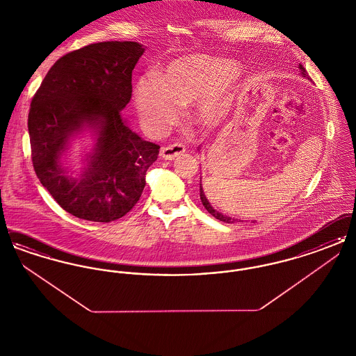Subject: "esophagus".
<instances>
[{
  "label": "esophagus",
  "mask_w": 356,
  "mask_h": 356,
  "mask_svg": "<svg viewBox=\"0 0 356 356\" xmlns=\"http://www.w3.org/2000/svg\"><path fill=\"white\" fill-rule=\"evenodd\" d=\"M184 152H186V147L183 144L176 143V144H172L168 147H163L160 149V156L165 160H175L176 157L181 156Z\"/></svg>",
  "instance_id": "obj_1"
}]
</instances>
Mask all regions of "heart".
<instances>
[{
	"label": "heart",
	"instance_id": "b5f03b06",
	"mask_svg": "<svg viewBox=\"0 0 356 356\" xmlns=\"http://www.w3.org/2000/svg\"><path fill=\"white\" fill-rule=\"evenodd\" d=\"M238 73V63L231 58L208 54L176 58L136 81V112L145 128L157 132L176 119L177 106L197 104L196 121L213 125L229 102V84Z\"/></svg>",
	"mask_w": 356,
	"mask_h": 356
}]
</instances>
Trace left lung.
I'll return each mask as SVG.
<instances>
[{"mask_svg":"<svg viewBox=\"0 0 356 356\" xmlns=\"http://www.w3.org/2000/svg\"><path fill=\"white\" fill-rule=\"evenodd\" d=\"M298 68L300 69V74H302L303 77L308 79V74H307L305 69L303 68V65L299 64ZM197 151H199V152L202 151V145H199ZM200 199H202V203H203L204 207H205V209H207L213 218H216L218 220L224 221V222H228V224H234V222H237V221H241V222H243V220H240V219H235V218H231V216H228V215L221 213V212H219L218 209H215V208L211 205L209 200L207 199V196H205V193H204L203 186H202V177H200Z\"/></svg>","mask_w":356,"mask_h":356,"instance_id":"1","label":"left lung"}]
</instances>
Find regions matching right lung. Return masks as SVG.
Wrapping results in <instances>:
<instances>
[{"label":"right lung","instance_id":"obj_1","mask_svg":"<svg viewBox=\"0 0 356 356\" xmlns=\"http://www.w3.org/2000/svg\"><path fill=\"white\" fill-rule=\"evenodd\" d=\"M145 47L105 41L70 51L47 73L31 104L34 170L70 215L109 222L127 215L145 186L160 147L131 129L121 111L132 97V70ZM92 143L82 167L70 164L72 141Z\"/></svg>","mask_w":356,"mask_h":356}]
</instances>
